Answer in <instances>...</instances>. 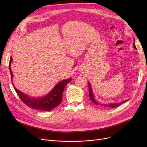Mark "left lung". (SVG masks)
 Masks as SVG:
<instances>
[{
    "mask_svg": "<svg viewBox=\"0 0 147 147\" xmlns=\"http://www.w3.org/2000/svg\"><path fill=\"white\" fill-rule=\"evenodd\" d=\"M134 48L136 49V46L135 45V41L134 42ZM88 84H89V98L90 99L91 101L93 102L95 104H96V105L99 106V107H104V108H107V107H111V108H115V107H117L118 106H119L120 105L125 103V102L127 101L129 99H127L126 100V101H122V102H118V103H110V104H103V103H101L99 101H98L97 100L95 99V96L94 95V93H93V90H92V88L91 87V85H90V83L89 82H88Z\"/></svg>",
    "mask_w": 147,
    "mask_h": 147,
    "instance_id": "1",
    "label": "left lung"
}]
</instances>
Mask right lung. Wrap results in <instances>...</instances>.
Wrapping results in <instances>:
<instances>
[{
  "mask_svg": "<svg viewBox=\"0 0 147 147\" xmlns=\"http://www.w3.org/2000/svg\"><path fill=\"white\" fill-rule=\"evenodd\" d=\"M12 62V58L11 57L9 61V71L11 76L12 85L15 91L17 92L18 95L21 99V101L26 105L31 108V109H36L37 110L50 111L61 104L62 101V98H63V94L64 88L67 85V84L71 80V78L65 79L58 82L49 93L44 96L40 98L30 96L29 95L18 90L14 86V84L12 82L13 73L11 68Z\"/></svg>",
  "mask_w": 147,
  "mask_h": 147,
  "instance_id": "obj_1",
  "label": "right lung"
}]
</instances>
